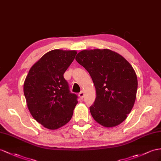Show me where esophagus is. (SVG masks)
Listing matches in <instances>:
<instances>
[{"label": "esophagus", "instance_id": "34e87169", "mask_svg": "<svg viewBox=\"0 0 161 161\" xmlns=\"http://www.w3.org/2000/svg\"><path fill=\"white\" fill-rule=\"evenodd\" d=\"M84 93L83 91H81L80 93H79V97L80 98H81V99H82V98H84Z\"/></svg>", "mask_w": 161, "mask_h": 161}]
</instances>
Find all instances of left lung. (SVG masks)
I'll return each instance as SVG.
<instances>
[{"label":"left lung","instance_id":"1","mask_svg":"<svg viewBox=\"0 0 161 161\" xmlns=\"http://www.w3.org/2000/svg\"><path fill=\"white\" fill-rule=\"evenodd\" d=\"M95 86L97 97L90 111L94 120L105 127L121 124L133 108L137 77L125 58L108 49H85L75 57Z\"/></svg>","mask_w":161,"mask_h":161}]
</instances>
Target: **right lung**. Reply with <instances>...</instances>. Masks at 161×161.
<instances>
[{
    "mask_svg": "<svg viewBox=\"0 0 161 161\" xmlns=\"http://www.w3.org/2000/svg\"><path fill=\"white\" fill-rule=\"evenodd\" d=\"M76 54L75 50L48 52L31 68L24 81L28 110L48 129H59L68 123L78 103L77 96L70 92L63 76Z\"/></svg>",
    "mask_w": 161,
    "mask_h": 161,
    "instance_id": "obj_1",
    "label": "right lung"
}]
</instances>
